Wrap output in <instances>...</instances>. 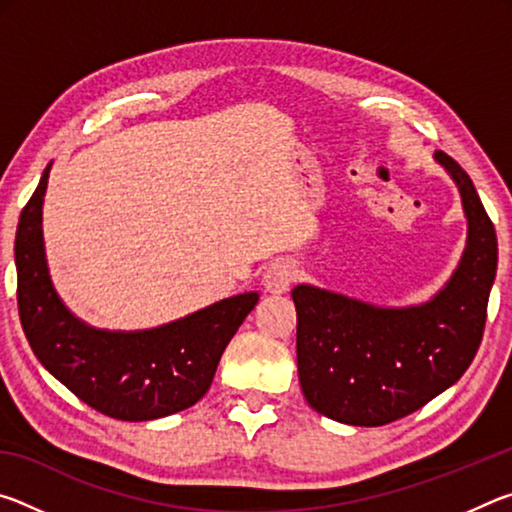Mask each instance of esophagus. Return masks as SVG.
<instances>
[{"label": "esophagus", "instance_id": "esophagus-1", "mask_svg": "<svg viewBox=\"0 0 512 512\" xmlns=\"http://www.w3.org/2000/svg\"><path fill=\"white\" fill-rule=\"evenodd\" d=\"M293 280H296V266L291 262H273L264 271V289L266 293H273V296H282L291 289Z\"/></svg>", "mask_w": 512, "mask_h": 512}]
</instances>
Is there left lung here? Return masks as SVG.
<instances>
[{
  "instance_id": "obj_1",
  "label": "left lung",
  "mask_w": 512,
  "mask_h": 512,
  "mask_svg": "<svg viewBox=\"0 0 512 512\" xmlns=\"http://www.w3.org/2000/svg\"><path fill=\"white\" fill-rule=\"evenodd\" d=\"M436 162L454 180L467 219L461 262L420 305L379 307L298 284V377L309 406L354 427H381L422 409L454 386L481 345L497 275V235L467 173L449 155Z\"/></svg>"
}]
</instances>
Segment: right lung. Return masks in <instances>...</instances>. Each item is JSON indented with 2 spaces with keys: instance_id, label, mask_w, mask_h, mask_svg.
<instances>
[{
  "instance_id": "add662e5",
  "label": "right lung",
  "mask_w": 512,
  "mask_h": 512,
  "mask_svg": "<svg viewBox=\"0 0 512 512\" xmlns=\"http://www.w3.org/2000/svg\"><path fill=\"white\" fill-rule=\"evenodd\" d=\"M51 162L15 235L17 309L38 361L79 400L115 420L144 422L185 411L210 388L225 345L255 309L248 291L151 329H97L76 318L51 282L42 203Z\"/></svg>"
}]
</instances>
